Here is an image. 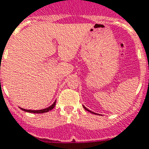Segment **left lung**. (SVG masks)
Instances as JSON below:
<instances>
[{
	"mask_svg": "<svg viewBox=\"0 0 149 149\" xmlns=\"http://www.w3.org/2000/svg\"><path fill=\"white\" fill-rule=\"evenodd\" d=\"M84 108L85 109V110H87V111H88V112H91V113H93V114H96V113H95V112H91V111H90L89 109H87V108L85 107V106H84Z\"/></svg>",
	"mask_w": 149,
	"mask_h": 149,
	"instance_id": "obj_1",
	"label": "left lung"
}]
</instances>
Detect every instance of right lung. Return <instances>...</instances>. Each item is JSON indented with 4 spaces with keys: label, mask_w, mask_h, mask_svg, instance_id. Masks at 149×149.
Returning a JSON list of instances; mask_svg holds the SVG:
<instances>
[{
    "label": "right lung",
    "mask_w": 149,
    "mask_h": 149,
    "mask_svg": "<svg viewBox=\"0 0 149 149\" xmlns=\"http://www.w3.org/2000/svg\"><path fill=\"white\" fill-rule=\"evenodd\" d=\"M55 103H56V101L52 104L51 106L49 107L46 108V109H40V110H29V109H22L20 108L22 110H23L25 112H32V113H44V112H49L51 111L52 109H53L55 106Z\"/></svg>",
    "instance_id": "1"
}]
</instances>
